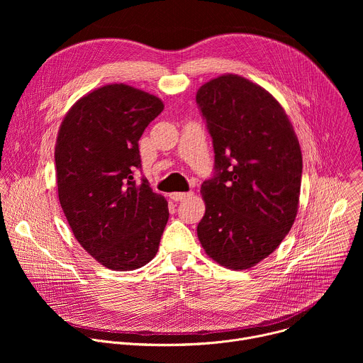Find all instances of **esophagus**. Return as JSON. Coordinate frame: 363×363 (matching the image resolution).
Instances as JSON below:
<instances>
[{"mask_svg":"<svg viewBox=\"0 0 363 363\" xmlns=\"http://www.w3.org/2000/svg\"><path fill=\"white\" fill-rule=\"evenodd\" d=\"M169 196H171V199L178 202V201H182V199H186V198L192 196V192H172Z\"/></svg>","mask_w":363,"mask_h":363,"instance_id":"obj_1","label":"esophagus"}]
</instances>
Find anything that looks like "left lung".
<instances>
[{
  "label": "left lung",
  "mask_w": 363,
  "mask_h": 363,
  "mask_svg": "<svg viewBox=\"0 0 363 363\" xmlns=\"http://www.w3.org/2000/svg\"><path fill=\"white\" fill-rule=\"evenodd\" d=\"M196 103L213 138L216 175L201 185L196 234L206 255L233 270L269 257L294 224L303 160L283 106L238 74L202 84Z\"/></svg>",
  "instance_id": "left-lung-1"
}]
</instances>
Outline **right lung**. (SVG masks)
<instances>
[{
    "label": "right lung",
    "instance_id": "obj_1",
    "mask_svg": "<svg viewBox=\"0 0 363 363\" xmlns=\"http://www.w3.org/2000/svg\"><path fill=\"white\" fill-rule=\"evenodd\" d=\"M164 101L115 83L80 97L66 113L55 160L59 201L80 245L115 272L135 270L157 255L169 218L167 199L140 169L139 139Z\"/></svg>",
    "mask_w": 363,
    "mask_h": 363
}]
</instances>
